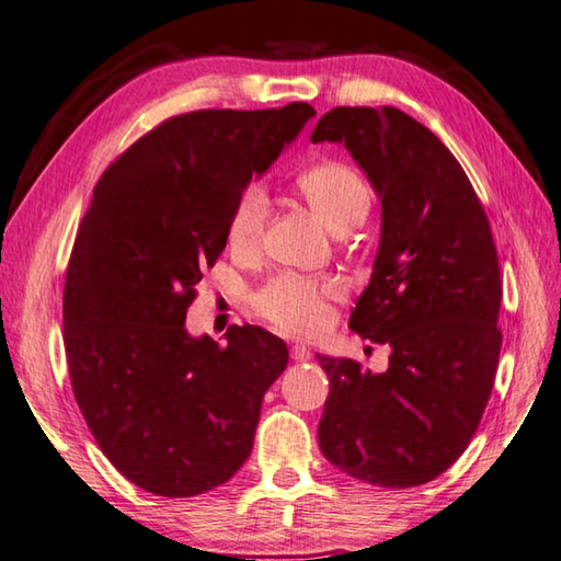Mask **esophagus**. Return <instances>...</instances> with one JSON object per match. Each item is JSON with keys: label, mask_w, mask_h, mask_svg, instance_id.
I'll use <instances>...</instances> for the list:
<instances>
[{"label": "esophagus", "mask_w": 561, "mask_h": 561, "mask_svg": "<svg viewBox=\"0 0 561 561\" xmlns=\"http://www.w3.org/2000/svg\"><path fill=\"white\" fill-rule=\"evenodd\" d=\"M290 358L295 364H305V362H310L312 358V352L308 346H302V344H295L293 348H290Z\"/></svg>", "instance_id": "obj_1"}]
</instances>
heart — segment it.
<instances>
[{"instance_id":"heart-1","label":"heart","mask_w":561,"mask_h":561,"mask_svg":"<svg viewBox=\"0 0 561 561\" xmlns=\"http://www.w3.org/2000/svg\"><path fill=\"white\" fill-rule=\"evenodd\" d=\"M312 213L336 234L362 225L374 205L371 187L356 168L342 161L312 165L295 181ZM268 219V199L259 185H247L237 195L227 219L229 249L239 256H253L261 249ZM340 295L334 278H305L295 273L263 283L253 293V310L276 330L293 336L320 334L330 320V302Z\"/></svg>"}]
</instances>
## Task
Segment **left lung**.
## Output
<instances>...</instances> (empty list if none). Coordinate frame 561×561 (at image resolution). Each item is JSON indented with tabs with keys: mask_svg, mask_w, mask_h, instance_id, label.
<instances>
[{
	"mask_svg": "<svg viewBox=\"0 0 561 561\" xmlns=\"http://www.w3.org/2000/svg\"><path fill=\"white\" fill-rule=\"evenodd\" d=\"M312 141L344 144L380 195V249L348 327L393 348L386 374L320 356V449L358 481L410 489L461 457L491 398L503 342L491 225L457 158L405 112L334 107Z\"/></svg>",
	"mask_w": 561,
	"mask_h": 561,
	"instance_id": "left-lung-1",
	"label": "left lung"
}]
</instances>
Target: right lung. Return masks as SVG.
Listing matches in <instances>:
<instances>
[{
    "instance_id": "1",
    "label": "right lung",
    "mask_w": 561,
    "mask_h": 561,
    "mask_svg": "<svg viewBox=\"0 0 561 561\" xmlns=\"http://www.w3.org/2000/svg\"><path fill=\"white\" fill-rule=\"evenodd\" d=\"M310 116L308 102L178 114L94 185L66 271L62 344L94 442L144 491L190 499L249 459L288 346L253 324H234L225 346L193 340L185 314L227 247L237 195Z\"/></svg>"
}]
</instances>
